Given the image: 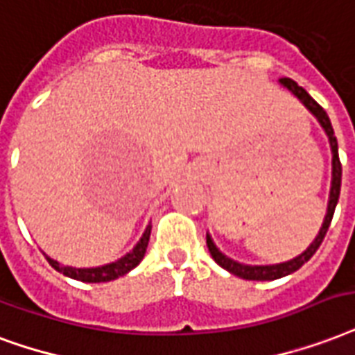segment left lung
Returning a JSON list of instances; mask_svg holds the SVG:
<instances>
[{
    "instance_id": "1",
    "label": "left lung",
    "mask_w": 355,
    "mask_h": 355,
    "mask_svg": "<svg viewBox=\"0 0 355 355\" xmlns=\"http://www.w3.org/2000/svg\"><path fill=\"white\" fill-rule=\"evenodd\" d=\"M281 85H285L288 91H291L294 96H296L302 104L309 110L316 119H318V123L324 128L326 135H328L329 139V147H331V188H329V201H328V212H326V218H324V223L320 227V232L316 234V238L313 240L309 248L302 253V255H297L296 259H292V261L281 262V264H270V266H250V264H242V262H236L225 257L221 253L216 245H214L212 238L210 234H207V245L208 251H210V255L218 264H220L223 270L227 272H231L232 275H238V277H242V279H250V281H274L279 279V277H285V275L292 274V272H296L300 268L304 266L305 262L309 261L311 257L315 255L316 250L320 248L322 240L326 236V232L329 229V223H331V218H334L335 207H337V201H339V193H340V177H343V167H340V159H339V147H337V137L334 134V126H331V121H329L328 113L324 112V107H322L318 102H316L313 96H311L304 87H300L296 81L291 80V78H281Z\"/></svg>"
}]
</instances>
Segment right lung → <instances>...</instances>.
I'll list each match as a JSON object with an SVG mask.
<instances>
[{
    "instance_id": "right-lung-1",
    "label": "right lung",
    "mask_w": 355,
    "mask_h": 355,
    "mask_svg": "<svg viewBox=\"0 0 355 355\" xmlns=\"http://www.w3.org/2000/svg\"><path fill=\"white\" fill-rule=\"evenodd\" d=\"M150 229H153V227L147 225V229L143 232L141 240L135 243V248L130 251V253L121 257L119 261L104 264V266L72 268L63 266V264H59L58 261H53L50 257H46V259H48L51 268H55L58 272H61V274L67 275V277H72V279L83 281V283H105V281H113L117 279V277H121V275L128 274L130 270H134V268L143 261V257H145V251H147L148 245V238H150Z\"/></svg>"
}]
</instances>
